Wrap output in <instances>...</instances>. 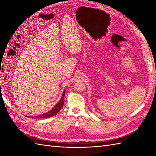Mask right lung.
<instances>
[{
	"instance_id": "1",
	"label": "right lung",
	"mask_w": 156,
	"mask_h": 156,
	"mask_svg": "<svg viewBox=\"0 0 156 156\" xmlns=\"http://www.w3.org/2000/svg\"><path fill=\"white\" fill-rule=\"evenodd\" d=\"M65 92H66V90H64L60 100L59 101L58 103L56 104L54 107V108H52L50 111H49L47 112H45V113H43L42 115H37V116H33V117H29V118H30V117H31L33 119L48 118L50 117H53V116H54L55 114H57L58 112L61 110L62 107H63V105H64V98L65 96ZM27 117H28V116H27Z\"/></svg>"
}]
</instances>
